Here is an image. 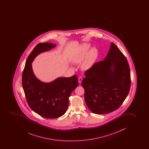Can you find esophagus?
<instances>
[{
    "mask_svg": "<svg viewBox=\"0 0 149 149\" xmlns=\"http://www.w3.org/2000/svg\"><path fill=\"white\" fill-rule=\"evenodd\" d=\"M82 78L81 77H79L78 78V82L79 83H81V81H82Z\"/></svg>",
    "mask_w": 149,
    "mask_h": 149,
    "instance_id": "obj_1",
    "label": "esophagus"
}]
</instances>
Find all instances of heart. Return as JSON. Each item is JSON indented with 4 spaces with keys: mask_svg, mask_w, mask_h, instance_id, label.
Listing matches in <instances>:
<instances>
[{
    "mask_svg": "<svg viewBox=\"0 0 149 149\" xmlns=\"http://www.w3.org/2000/svg\"><path fill=\"white\" fill-rule=\"evenodd\" d=\"M91 47L89 44H84L80 46L73 58L75 63H79L84 61L82 67L85 69L90 68L97 60L98 52L95 47Z\"/></svg>",
    "mask_w": 149,
    "mask_h": 149,
    "instance_id": "heart-1",
    "label": "heart"
}]
</instances>
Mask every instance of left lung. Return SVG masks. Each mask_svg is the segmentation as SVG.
Returning a JSON list of instances; mask_svg holds the SVG:
<instances>
[{"mask_svg": "<svg viewBox=\"0 0 149 149\" xmlns=\"http://www.w3.org/2000/svg\"><path fill=\"white\" fill-rule=\"evenodd\" d=\"M84 100L91 112L104 114L117 110L129 92L131 75L127 58L112 42L104 60L84 73Z\"/></svg>", "mask_w": 149, "mask_h": 149, "instance_id": "8db88e82", "label": "left lung"}]
</instances>
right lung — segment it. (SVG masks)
<instances>
[{
    "label": "right lung",
    "instance_id": "obj_1",
    "mask_svg": "<svg viewBox=\"0 0 149 149\" xmlns=\"http://www.w3.org/2000/svg\"><path fill=\"white\" fill-rule=\"evenodd\" d=\"M52 43H40L35 47L26 61L22 75V84L31 109L46 118L63 116L69 105V98L78 86L77 76L58 77L50 82L39 80L35 75L32 63L39 54L56 47Z\"/></svg>",
    "mask_w": 149,
    "mask_h": 149
}]
</instances>
